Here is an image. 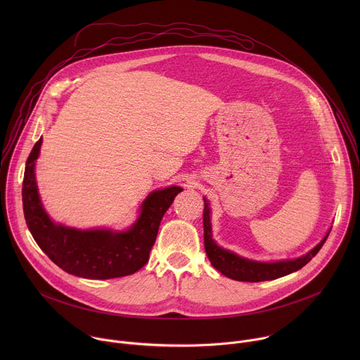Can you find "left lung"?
<instances>
[{
	"instance_id": "1",
	"label": "left lung",
	"mask_w": 360,
	"mask_h": 360,
	"mask_svg": "<svg viewBox=\"0 0 360 360\" xmlns=\"http://www.w3.org/2000/svg\"><path fill=\"white\" fill-rule=\"evenodd\" d=\"M205 200L203 208V239H205V250H207L208 258L214 268H217L222 275L240 281V282H264V281H272L278 279L281 276L289 275L292 272L299 271L303 268L307 262H309L314 256L321 250L323 243L326 242L330 231L323 238V240L315 246L309 253L303 255L302 258L293 259V261H281L274 264H265V262H253L249 259H243L240 256L222 249L215 243L212 239V228H211V217H210V208L208 202Z\"/></svg>"
}]
</instances>
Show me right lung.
Listing matches in <instances>:
<instances>
[{"label":"right lung","instance_id":"1","mask_svg":"<svg viewBox=\"0 0 360 360\" xmlns=\"http://www.w3.org/2000/svg\"><path fill=\"white\" fill-rule=\"evenodd\" d=\"M41 141L30 153L22 181L24 217L38 246L63 271L86 279H112L139 271L148 262L162 217L182 188L152 192L142 203L136 224L127 232L78 231L56 225L42 210L35 184L34 165Z\"/></svg>","mask_w":360,"mask_h":360}]
</instances>
